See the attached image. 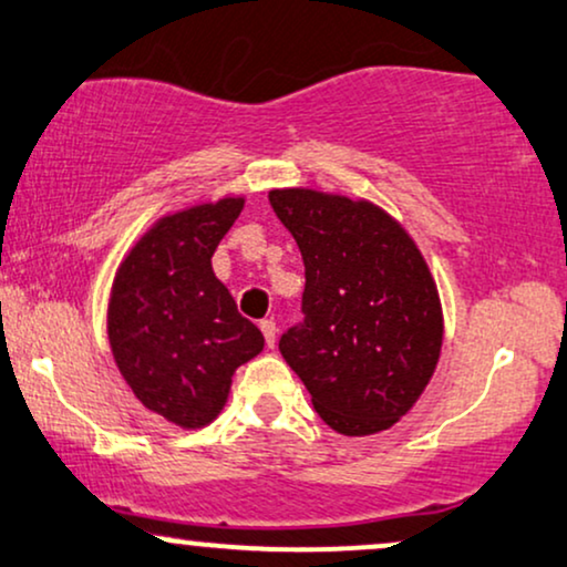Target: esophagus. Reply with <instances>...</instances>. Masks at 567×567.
Wrapping results in <instances>:
<instances>
[{"mask_svg": "<svg viewBox=\"0 0 567 567\" xmlns=\"http://www.w3.org/2000/svg\"><path fill=\"white\" fill-rule=\"evenodd\" d=\"M260 331L265 337V344H268L270 349L276 347V323H272V320H260Z\"/></svg>", "mask_w": 567, "mask_h": 567, "instance_id": "obj_1", "label": "esophagus"}]
</instances>
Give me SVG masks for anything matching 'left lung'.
<instances>
[{
	"label": "left lung",
	"instance_id": "1",
	"mask_svg": "<svg viewBox=\"0 0 567 567\" xmlns=\"http://www.w3.org/2000/svg\"><path fill=\"white\" fill-rule=\"evenodd\" d=\"M270 205L305 260V326L278 349L318 415L344 436H373L421 400L444 341V312L423 251L370 199L291 186Z\"/></svg>",
	"mask_w": 567,
	"mask_h": 567
}]
</instances>
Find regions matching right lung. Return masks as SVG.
<instances>
[{
    "mask_svg": "<svg viewBox=\"0 0 567 567\" xmlns=\"http://www.w3.org/2000/svg\"><path fill=\"white\" fill-rule=\"evenodd\" d=\"M244 202L220 197L157 218L125 251L110 289L115 365L136 400L178 429L213 423L236 368L265 347L260 328L239 316L213 270Z\"/></svg>",
    "mask_w": 567,
    "mask_h": 567,
    "instance_id": "add662e5",
    "label": "right lung"
}]
</instances>
